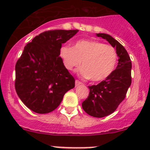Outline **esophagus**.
Listing matches in <instances>:
<instances>
[{"mask_svg": "<svg viewBox=\"0 0 150 150\" xmlns=\"http://www.w3.org/2000/svg\"><path fill=\"white\" fill-rule=\"evenodd\" d=\"M81 84H82V83L80 81H78V80L75 81V87H78V86H80Z\"/></svg>", "mask_w": 150, "mask_h": 150, "instance_id": "esophagus-1", "label": "esophagus"}]
</instances>
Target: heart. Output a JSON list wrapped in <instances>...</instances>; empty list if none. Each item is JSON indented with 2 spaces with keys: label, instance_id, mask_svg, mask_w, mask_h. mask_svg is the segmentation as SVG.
Returning a JSON list of instances; mask_svg holds the SVG:
<instances>
[{
  "label": "heart",
  "instance_id": "obj_1",
  "mask_svg": "<svg viewBox=\"0 0 150 150\" xmlns=\"http://www.w3.org/2000/svg\"><path fill=\"white\" fill-rule=\"evenodd\" d=\"M60 55L67 69L72 71L81 65V76L98 82L107 79L117 67V51L114 47L97 40H79L73 48L63 46Z\"/></svg>",
  "mask_w": 150,
  "mask_h": 150
}]
</instances>
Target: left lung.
Listing matches in <instances>:
<instances>
[{"label": "left lung", "mask_w": 150, "mask_h": 150, "mask_svg": "<svg viewBox=\"0 0 150 150\" xmlns=\"http://www.w3.org/2000/svg\"><path fill=\"white\" fill-rule=\"evenodd\" d=\"M96 36L116 48L119 57L118 65L112 75L97 85L89 86L90 93L82 102V108L87 114L101 118L115 111L125 98L132 83V61L127 51L111 36L106 33H97Z\"/></svg>", "instance_id": "8db88e82"}]
</instances>
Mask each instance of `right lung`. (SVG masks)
Instances as JSON below:
<instances>
[{"instance_id":"obj_1","label":"right lung","mask_w":150,"mask_h":150,"mask_svg":"<svg viewBox=\"0 0 150 150\" xmlns=\"http://www.w3.org/2000/svg\"><path fill=\"white\" fill-rule=\"evenodd\" d=\"M78 30H48L28 43L16 64V93L27 107L48 114L58 107L75 79L60 57L61 45Z\"/></svg>"}]
</instances>
